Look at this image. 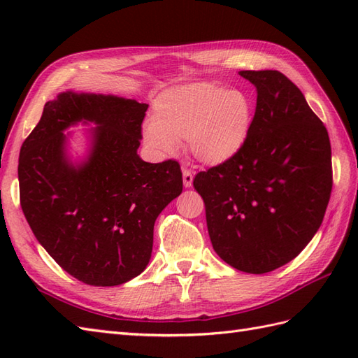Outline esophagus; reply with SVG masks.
I'll return each mask as SVG.
<instances>
[{
  "label": "esophagus",
  "instance_id": "obj_1",
  "mask_svg": "<svg viewBox=\"0 0 358 358\" xmlns=\"http://www.w3.org/2000/svg\"><path fill=\"white\" fill-rule=\"evenodd\" d=\"M194 181V173L189 169H183V185L185 187H191Z\"/></svg>",
  "mask_w": 358,
  "mask_h": 358
}]
</instances>
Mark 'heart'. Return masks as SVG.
Segmentation results:
<instances>
[{"label": "heart", "mask_w": 358, "mask_h": 358, "mask_svg": "<svg viewBox=\"0 0 358 358\" xmlns=\"http://www.w3.org/2000/svg\"><path fill=\"white\" fill-rule=\"evenodd\" d=\"M252 118V103L245 92L196 83L159 98L143 138L159 157L175 154L185 141L187 154L199 163L222 166L245 148Z\"/></svg>", "instance_id": "1"}]
</instances>
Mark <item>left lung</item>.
Here are the masks:
<instances>
[{
	"label": "left lung",
	"mask_w": 358,
	"mask_h": 358,
	"mask_svg": "<svg viewBox=\"0 0 358 358\" xmlns=\"http://www.w3.org/2000/svg\"><path fill=\"white\" fill-rule=\"evenodd\" d=\"M257 89L245 148L195 175L214 250L232 268L266 273L299 255L320 227L332 191L324 124L278 71H241Z\"/></svg>",
	"instance_id": "1"
}]
</instances>
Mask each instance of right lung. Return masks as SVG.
<instances>
[{
  "label": "right lung",
  "instance_id": "1",
  "mask_svg": "<svg viewBox=\"0 0 358 358\" xmlns=\"http://www.w3.org/2000/svg\"><path fill=\"white\" fill-rule=\"evenodd\" d=\"M149 104L103 94H58L20 150L21 209L40 245L72 277L118 286L146 269L157 217L183 191L180 164L136 150ZM91 128L88 157L73 164L64 131Z\"/></svg>",
  "mask_w": 358,
  "mask_h": 358
}]
</instances>
